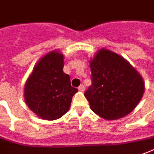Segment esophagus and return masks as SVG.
<instances>
[{
    "instance_id": "esophagus-1",
    "label": "esophagus",
    "mask_w": 154,
    "mask_h": 154,
    "mask_svg": "<svg viewBox=\"0 0 154 154\" xmlns=\"http://www.w3.org/2000/svg\"><path fill=\"white\" fill-rule=\"evenodd\" d=\"M78 90H79V91H81V92H82V91H85V86H84L83 85H80L79 86V88H78Z\"/></svg>"
}]
</instances>
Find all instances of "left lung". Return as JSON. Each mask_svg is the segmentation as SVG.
<instances>
[{"mask_svg": "<svg viewBox=\"0 0 154 154\" xmlns=\"http://www.w3.org/2000/svg\"><path fill=\"white\" fill-rule=\"evenodd\" d=\"M92 85L85 93L91 109L104 119L116 120L132 112L143 98V77L128 60L100 48L90 60Z\"/></svg>", "mask_w": 154, "mask_h": 154, "instance_id": "1", "label": "left lung"}]
</instances>
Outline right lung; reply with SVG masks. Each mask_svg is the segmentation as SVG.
I'll list each match as a JSON object with an SVG mask.
<instances>
[{
	"instance_id": "right-lung-1",
	"label": "right lung",
	"mask_w": 154,
	"mask_h": 154,
	"mask_svg": "<svg viewBox=\"0 0 154 154\" xmlns=\"http://www.w3.org/2000/svg\"><path fill=\"white\" fill-rule=\"evenodd\" d=\"M64 56L53 50L39 59L24 85L26 106L39 118L54 121L70 107L78 90L71 86L70 77L63 71Z\"/></svg>"
}]
</instances>
